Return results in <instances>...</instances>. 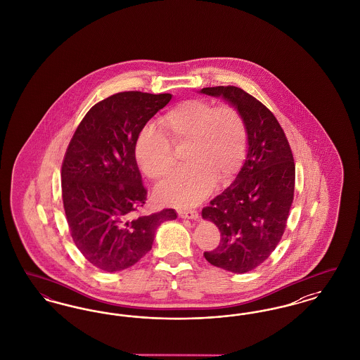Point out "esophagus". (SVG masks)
<instances>
[{
    "label": "esophagus",
    "mask_w": 360,
    "mask_h": 360,
    "mask_svg": "<svg viewBox=\"0 0 360 360\" xmlns=\"http://www.w3.org/2000/svg\"><path fill=\"white\" fill-rule=\"evenodd\" d=\"M178 214H179V217L188 219V220H197V219H198V212H197V210H186V209H182V210H178Z\"/></svg>",
    "instance_id": "obj_1"
}]
</instances>
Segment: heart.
I'll use <instances>...</instances> for the list:
<instances>
[{
    "label": "heart",
    "mask_w": 360,
    "mask_h": 360,
    "mask_svg": "<svg viewBox=\"0 0 360 360\" xmlns=\"http://www.w3.org/2000/svg\"><path fill=\"white\" fill-rule=\"evenodd\" d=\"M159 127L146 125L135 141L137 163L150 179L162 181L174 167L172 146L184 144V167L159 188L156 197L165 204H200L217 184L229 182L239 172L248 146L247 127L231 105L214 106L205 100H186L159 117Z\"/></svg>",
    "instance_id": "1"
}]
</instances>
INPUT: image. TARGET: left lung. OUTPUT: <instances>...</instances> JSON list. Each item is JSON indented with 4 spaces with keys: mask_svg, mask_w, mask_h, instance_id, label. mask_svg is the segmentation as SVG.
Segmentation results:
<instances>
[{
    "mask_svg": "<svg viewBox=\"0 0 360 360\" xmlns=\"http://www.w3.org/2000/svg\"><path fill=\"white\" fill-rule=\"evenodd\" d=\"M201 94L221 97L245 121L248 146L235 181L202 209V219L220 232V245L206 260L243 274L263 263L278 245L294 197L295 166L290 146L274 115L236 86L204 87Z\"/></svg>",
    "mask_w": 360,
    "mask_h": 360,
    "instance_id": "8db88e82",
    "label": "left lung"
}]
</instances>
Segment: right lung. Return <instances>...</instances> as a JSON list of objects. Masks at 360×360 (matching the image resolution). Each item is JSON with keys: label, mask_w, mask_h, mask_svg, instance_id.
Listing matches in <instances>:
<instances>
[{"label": "right lung", "mask_w": 360, "mask_h": 360, "mask_svg": "<svg viewBox=\"0 0 360 360\" xmlns=\"http://www.w3.org/2000/svg\"><path fill=\"white\" fill-rule=\"evenodd\" d=\"M172 94L122 91L96 103L78 125L62 165V197L71 238L97 269L116 273L151 251L155 232L174 209L136 216L147 190L137 167L140 129Z\"/></svg>", "instance_id": "obj_1"}]
</instances>
